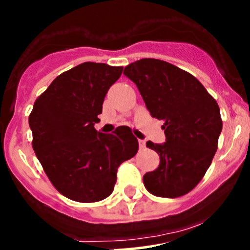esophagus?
Wrapping results in <instances>:
<instances>
[{
	"label": "esophagus",
	"instance_id": "obj_1",
	"mask_svg": "<svg viewBox=\"0 0 250 250\" xmlns=\"http://www.w3.org/2000/svg\"><path fill=\"white\" fill-rule=\"evenodd\" d=\"M138 142H139V147L140 149H145V147H146V143H145V140H142V139H139L138 140Z\"/></svg>",
	"mask_w": 250,
	"mask_h": 250
}]
</instances>
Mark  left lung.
Here are the masks:
<instances>
[{
	"mask_svg": "<svg viewBox=\"0 0 250 250\" xmlns=\"http://www.w3.org/2000/svg\"><path fill=\"white\" fill-rule=\"evenodd\" d=\"M123 74L137 85L150 115L164 121L166 142L146 143L160 155V165L144 174L145 188L161 198L187 194L202 181L217 150L219 105L195 77L165 61L143 58Z\"/></svg>",
	"mask_w": 250,
	"mask_h": 250,
	"instance_id": "1",
	"label": "left lung"
}]
</instances>
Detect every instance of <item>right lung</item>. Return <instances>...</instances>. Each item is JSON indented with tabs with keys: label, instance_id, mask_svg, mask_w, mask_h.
I'll return each mask as SVG.
<instances>
[{
	"label": "right lung",
	"instance_id": "1",
	"mask_svg": "<svg viewBox=\"0 0 250 250\" xmlns=\"http://www.w3.org/2000/svg\"><path fill=\"white\" fill-rule=\"evenodd\" d=\"M123 67L84 62L57 77L36 99L29 116L33 149L62 195L79 203L107 198L117 169L139 149L127 125L105 134L94 128Z\"/></svg>",
	"mask_w": 250,
	"mask_h": 250
}]
</instances>
